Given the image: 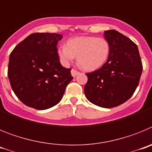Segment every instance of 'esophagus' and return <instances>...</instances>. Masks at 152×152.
I'll return each mask as SVG.
<instances>
[{"label":"esophagus","mask_w":152,"mask_h":152,"mask_svg":"<svg viewBox=\"0 0 152 152\" xmlns=\"http://www.w3.org/2000/svg\"><path fill=\"white\" fill-rule=\"evenodd\" d=\"M79 73H80V72H78L77 71H76V70H75V69H72V71H71V74H72V77H76V76H77Z\"/></svg>","instance_id":"obj_1"}]
</instances>
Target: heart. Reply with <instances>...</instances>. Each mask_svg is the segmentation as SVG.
Masks as SVG:
<instances>
[{
    "mask_svg": "<svg viewBox=\"0 0 152 152\" xmlns=\"http://www.w3.org/2000/svg\"><path fill=\"white\" fill-rule=\"evenodd\" d=\"M110 52V45L106 39L91 36L71 38L66 45H60L57 49L58 56L64 66L69 65L77 56L79 64L88 71L103 66Z\"/></svg>",
    "mask_w": 152,
    "mask_h": 152,
    "instance_id": "obj_1",
    "label": "heart"
}]
</instances>
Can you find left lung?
I'll return each mask as SVG.
<instances>
[{
  "instance_id": "1",
  "label": "left lung",
  "mask_w": 152,
  "mask_h": 152,
  "mask_svg": "<svg viewBox=\"0 0 152 152\" xmlns=\"http://www.w3.org/2000/svg\"><path fill=\"white\" fill-rule=\"evenodd\" d=\"M110 45L105 64L96 71L86 74L88 82L84 94L98 107L112 108L128 100L139 85L142 64L137 45L115 29L104 31Z\"/></svg>"
}]
</instances>
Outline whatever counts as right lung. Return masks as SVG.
I'll return each instance as SVG.
<instances>
[{
    "mask_svg": "<svg viewBox=\"0 0 152 152\" xmlns=\"http://www.w3.org/2000/svg\"><path fill=\"white\" fill-rule=\"evenodd\" d=\"M61 34H30L10 55L8 78L16 96L29 107L46 110L61 101L73 79L71 68L61 66L57 54Z\"/></svg>",
    "mask_w": 152,
    "mask_h": 152,
    "instance_id": "1",
    "label": "right lung"
}]
</instances>
